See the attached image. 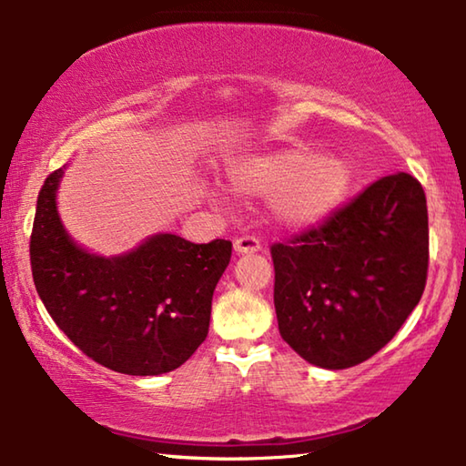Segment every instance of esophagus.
Returning <instances> with one entry per match:
<instances>
[{
  "mask_svg": "<svg viewBox=\"0 0 466 466\" xmlns=\"http://www.w3.org/2000/svg\"><path fill=\"white\" fill-rule=\"evenodd\" d=\"M234 250L238 255H253L261 250V242L253 238V236H242V238L234 240Z\"/></svg>",
  "mask_w": 466,
  "mask_h": 466,
  "instance_id": "1",
  "label": "esophagus"
}]
</instances>
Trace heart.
<instances>
[{
  "label": "heart",
  "instance_id": "1",
  "mask_svg": "<svg viewBox=\"0 0 466 466\" xmlns=\"http://www.w3.org/2000/svg\"><path fill=\"white\" fill-rule=\"evenodd\" d=\"M228 188L245 198H268L269 213L286 230H307L342 207L354 187V166L339 155L305 145L247 155L226 167Z\"/></svg>",
  "mask_w": 466,
  "mask_h": 466
}]
</instances>
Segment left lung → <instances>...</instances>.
<instances>
[{"label": "left lung", "instance_id": "left-lung-1", "mask_svg": "<svg viewBox=\"0 0 466 466\" xmlns=\"http://www.w3.org/2000/svg\"><path fill=\"white\" fill-rule=\"evenodd\" d=\"M279 334L307 363L354 367L419 305L430 261L423 187L386 176L319 228L271 247Z\"/></svg>", "mask_w": 466, "mask_h": 466}]
</instances>
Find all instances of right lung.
Returning a JSON list of instances; mask_svg holds the SVG:
<instances>
[{
	"mask_svg": "<svg viewBox=\"0 0 466 466\" xmlns=\"http://www.w3.org/2000/svg\"><path fill=\"white\" fill-rule=\"evenodd\" d=\"M64 172L49 174L36 198L31 265L43 305L95 363L127 375L174 371L207 338L232 242L195 245L157 232L127 253H91L57 211Z\"/></svg>",
	"mask_w": 466,
	"mask_h": 466,
	"instance_id": "obj_1",
	"label": "right lung"
}]
</instances>
